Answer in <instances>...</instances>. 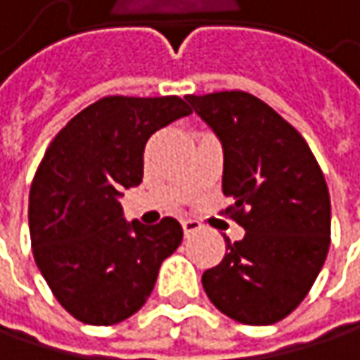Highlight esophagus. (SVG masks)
<instances>
[{
	"label": "esophagus",
	"mask_w": 360,
	"mask_h": 360,
	"mask_svg": "<svg viewBox=\"0 0 360 360\" xmlns=\"http://www.w3.org/2000/svg\"><path fill=\"white\" fill-rule=\"evenodd\" d=\"M183 231H185V238H191L193 233H198L200 229H202V225H200V221H195V219H185L183 223Z\"/></svg>",
	"instance_id": "34e87169"
}]
</instances>
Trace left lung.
<instances>
[{
  "mask_svg": "<svg viewBox=\"0 0 360 360\" xmlns=\"http://www.w3.org/2000/svg\"><path fill=\"white\" fill-rule=\"evenodd\" d=\"M223 146L225 210L244 229L225 238L223 260L204 271L210 302L246 325L288 317L309 294L329 250L331 204L304 137L246 91L189 96Z\"/></svg>",
  "mask_w": 360,
  "mask_h": 360,
  "instance_id": "left-lung-1",
  "label": "left lung"
}]
</instances>
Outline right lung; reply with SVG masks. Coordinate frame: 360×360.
Instances as JSON below:
<instances>
[{"mask_svg": "<svg viewBox=\"0 0 360 360\" xmlns=\"http://www.w3.org/2000/svg\"><path fill=\"white\" fill-rule=\"evenodd\" d=\"M191 114L177 96H110L81 110L49 143L29 193L35 262L79 321L114 325L137 313L160 264L179 248V221H127L122 189L143 177L152 133Z\"/></svg>", "mask_w": 360, "mask_h": 360, "instance_id": "right-lung-1", "label": "right lung"}]
</instances>
